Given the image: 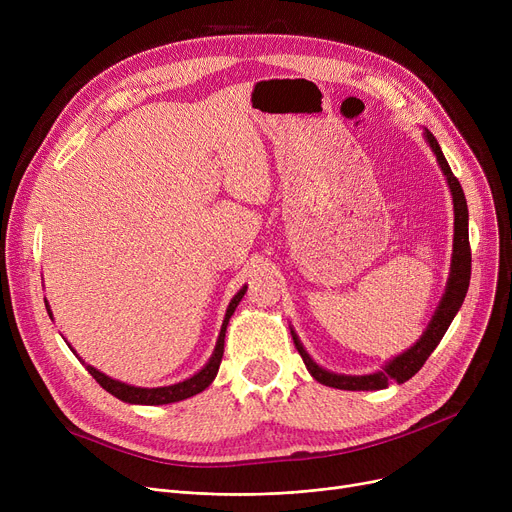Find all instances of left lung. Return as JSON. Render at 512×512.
<instances>
[{
  "label": "left lung",
  "instance_id": "obj_1",
  "mask_svg": "<svg viewBox=\"0 0 512 512\" xmlns=\"http://www.w3.org/2000/svg\"><path fill=\"white\" fill-rule=\"evenodd\" d=\"M423 137L429 145V149L434 151L438 166L448 182L450 195H452V205H454V238H452V259H450V274H448V282L444 288L442 299L429 319V324L425 328V332L421 334V338L407 348L405 353L396 355L394 359H390L380 371H373L367 375H344V373H334L330 369H324L321 365H317L311 355L305 351L303 342L299 340L297 332L294 328H290L294 346H297L299 355L303 357V363L307 365L309 373L313 378L330 388H338V390H384L388 388V384L396 382V384H405L407 380H411L413 375L423 367V363L427 361V357L434 353V348L440 344V340L444 338L448 326L452 324L454 315L459 313L467 290H469V280H471V247H469V209H467V199L461 188V182L454 178L448 161L436 141V137L427 128H423Z\"/></svg>",
  "mask_w": 512,
  "mask_h": 512
}]
</instances>
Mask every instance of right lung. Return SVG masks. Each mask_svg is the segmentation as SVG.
Segmentation results:
<instances>
[{"label":"right lung","instance_id":"right-lung-1","mask_svg":"<svg viewBox=\"0 0 512 512\" xmlns=\"http://www.w3.org/2000/svg\"><path fill=\"white\" fill-rule=\"evenodd\" d=\"M245 292H247V286H242V288L234 294V297H232V301H230V305H228V309H226L224 321H222L218 342H215V348H213V353H211L209 361H207L195 375H191V378H186V380H182V382H178V384H172V386L139 388V386L124 384V382H120V380L110 378V375L101 373L99 369L87 365L83 359H80V357L76 355L74 348H72L70 344H68V346H70V351L78 357V361H83V365L87 367V371L97 380V384H99L103 390L110 392L112 396H116V398H120V400H124V402H130V405H151V407H153V405H170V402H178V400L191 398V396L203 392V390L215 380V375H218V369H220V363H222V357H224V338H226L228 321H230V317L234 315V311H236L238 303L242 301V297H245ZM45 307H47L49 317H53V313H51V309H49V303H45Z\"/></svg>","mask_w":512,"mask_h":512}]
</instances>
